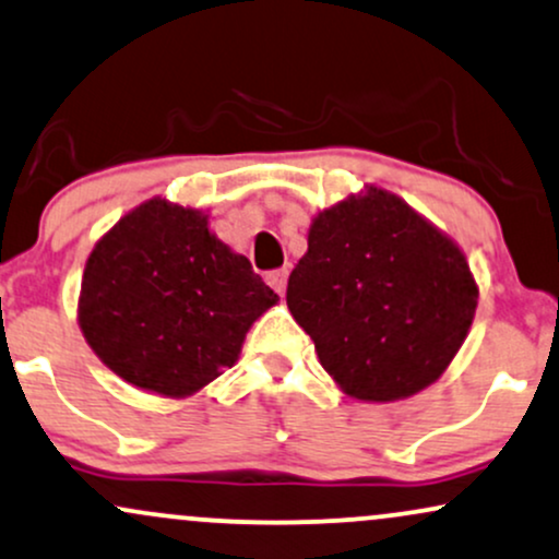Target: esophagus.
I'll return each mask as SVG.
<instances>
[{"label":"esophagus","mask_w":559,"mask_h":559,"mask_svg":"<svg viewBox=\"0 0 559 559\" xmlns=\"http://www.w3.org/2000/svg\"><path fill=\"white\" fill-rule=\"evenodd\" d=\"M266 282L272 290H277L280 295H285V285H287V269H274V272L266 274Z\"/></svg>","instance_id":"obj_1"}]
</instances>
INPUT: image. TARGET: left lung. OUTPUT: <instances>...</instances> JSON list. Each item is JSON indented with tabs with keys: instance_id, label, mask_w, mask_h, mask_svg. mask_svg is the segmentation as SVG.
Listing matches in <instances>:
<instances>
[{
	"instance_id": "8db88e82",
	"label": "left lung",
	"mask_w": 559,
	"mask_h": 559,
	"mask_svg": "<svg viewBox=\"0 0 559 559\" xmlns=\"http://www.w3.org/2000/svg\"><path fill=\"white\" fill-rule=\"evenodd\" d=\"M461 248L371 188L321 212L287 280V308L356 400H400L442 377L476 313Z\"/></svg>"
}]
</instances>
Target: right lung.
Wrapping results in <instances>:
<instances>
[{"label":"right lung","mask_w":559,"mask_h":559,"mask_svg":"<svg viewBox=\"0 0 559 559\" xmlns=\"http://www.w3.org/2000/svg\"><path fill=\"white\" fill-rule=\"evenodd\" d=\"M277 293L209 216L154 199L124 214L85 261L83 337L124 382L186 397L238 360Z\"/></svg>","instance_id":"right-lung-1"}]
</instances>
